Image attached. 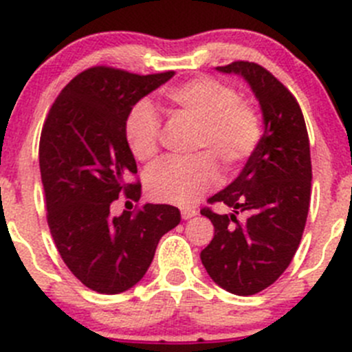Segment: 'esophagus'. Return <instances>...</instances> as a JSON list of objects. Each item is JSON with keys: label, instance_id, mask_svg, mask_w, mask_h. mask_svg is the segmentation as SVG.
I'll return each mask as SVG.
<instances>
[{"label": "esophagus", "instance_id": "obj_1", "mask_svg": "<svg viewBox=\"0 0 352 352\" xmlns=\"http://www.w3.org/2000/svg\"><path fill=\"white\" fill-rule=\"evenodd\" d=\"M193 216H197V210L192 209V207H185V209H182L183 219H192Z\"/></svg>", "mask_w": 352, "mask_h": 352}]
</instances>
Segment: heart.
<instances>
[{"instance_id": "b5f03b06", "label": "heart", "mask_w": 352, "mask_h": 352, "mask_svg": "<svg viewBox=\"0 0 352 352\" xmlns=\"http://www.w3.org/2000/svg\"><path fill=\"white\" fill-rule=\"evenodd\" d=\"M170 110L199 122L195 150L188 160H162L146 173V190L160 202L190 206L209 192L219 179V166L235 169L245 162L261 142V119L256 109L239 100L233 88L210 78L192 79L167 88L162 95ZM160 119L148 103H138L126 119V142L138 160H150L159 152Z\"/></svg>"}]
</instances>
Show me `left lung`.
<instances>
[{
  "instance_id": "8db88e82",
  "label": "left lung",
  "mask_w": 352,
  "mask_h": 352,
  "mask_svg": "<svg viewBox=\"0 0 352 352\" xmlns=\"http://www.w3.org/2000/svg\"><path fill=\"white\" fill-rule=\"evenodd\" d=\"M217 70L249 82L264 135L239 178L207 200L228 206L232 214L200 210L214 224V239L200 259L224 290L254 296L280 278L302 239L313 178L309 136L297 100L270 70L243 60ZM239 212L248 214L245 221L236 219Z\"/></svg>"
}]
</instances>
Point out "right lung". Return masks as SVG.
<instances>
[{"label":"right lung","mask_w":352,"mask_h":352,"mask_svg":"<svg viewBox=\"0 0 352 352\" xmlns=\"http://www.w3.org/2000/svg\"><path fill=\"white\" fill-rule=\"evenodd\" d=\"M174 76L98 65L78 74L56 96L39 142L46 217L56 249L82 285L120 294L143 278L159 240L182 221L178 207L145 204L110 214L120 193L138 202L142 185L126 142L133 107Z\"/></svg>","instance_id":"right-lung-1"}]
</instances>
